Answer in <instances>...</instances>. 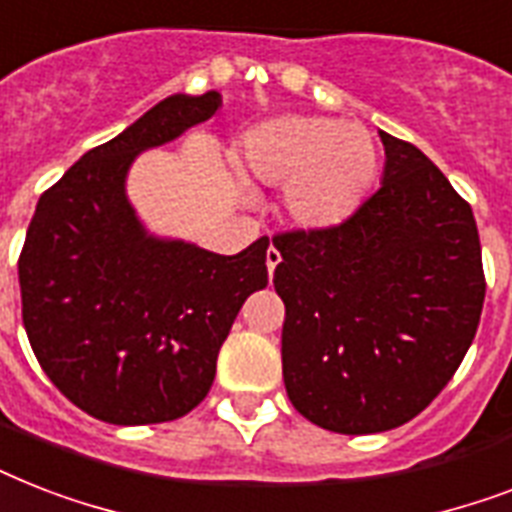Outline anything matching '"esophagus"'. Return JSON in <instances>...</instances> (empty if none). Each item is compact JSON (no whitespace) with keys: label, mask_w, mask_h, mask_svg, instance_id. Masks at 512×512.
Masks as SVG:
<instances>
[{"label":"esophagus","mask_w":512,"mask_h":512,"mask_svg":"<svg viewBox=\"0 0 512 512\" xmlns=\"http://www.w3.org/2000/svg\"><path fill=\"white\" fill-rule=\"evenodd\" d=\"M265 263H268V273L276 271V265L281 263V252L276 247H268V252H265Z\"/></svg>","instance_id":"1"}]
</instances>
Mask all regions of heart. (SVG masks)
<instances>
[{"instance_id":"1","label":"heart","mask_w":512,"mask_h":512,"mask_svg":"<svg viewBox=\"0 0 512 512\" xmlns=\"http://www.w3.org/2000/svg\"><path fill=\"white\" fill-rule=\"evenodd\" d=\"M241 162L263 183L287 186L297 223L327 228L353 212L377 172V148L361 124L287 116L249 132Z\"/></svg>"}]
</instances>
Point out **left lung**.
I'll return each mask as SVG.
<instances>
[{
	"label": "left lung",
	"instance_id": "1",
	"mask_svg": "<svg viewBox=\"0 0 512 512\" xmlns=\"http://www.w3.org/2000/svg\"><path fill=\"white\" fill-rule=\"evenodd\" d=\"M382 185L345 220L273 236L287 396L319 428H398L452 380L486 276L473 209L406 140L380 132Z\"/></svg>",
	"mask_w": 512,
	"mask_h": 512
}]
</instances>
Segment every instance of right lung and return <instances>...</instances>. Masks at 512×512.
I'll return each mask as SVG.
<instances>
[{
	"mask_svg": "<svg viewBox=\"0 0 512 512\" xmlns=\"http://www.w3.org/2000/svg\"><path fill=\"white\" fill-rule=\"evenodd\" d=\"M217 106L215 90L162 100L36 204L18 257L23 327L55 388L95 420L154 425L199 406L236 313L268 284V236L231 257L151 239L124 196L140 151Z\"/></svg>",
	"mask_w": 512,
	"mask_h": 512,
	"instance_id": "obj_1",
	"label": "right lung"
}]
</instances>
